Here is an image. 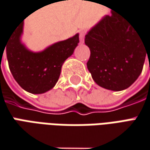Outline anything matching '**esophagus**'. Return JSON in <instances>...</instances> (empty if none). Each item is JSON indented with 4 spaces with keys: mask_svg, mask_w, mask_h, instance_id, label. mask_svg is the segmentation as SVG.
Here are the masks:
<instances>
[{
    "mask_svg": "<svg viewBox=\"0 0 150 150\" xmlns=\"http://www.w3.org/2000/svg\"><path fill=\"white\" fill-rule=\"evenodd\" d=\"M84 39H85V33L83 31H81V33H80V42L83 43Z\"/></svg>",
    "mask_w": 150,
    "mask_h": 150,
    "instance_id": "esophagus-1",
    "label": "esophagus"
}]
</instances>
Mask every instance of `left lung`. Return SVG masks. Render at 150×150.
Wrapping results in <instances>:
<instances>
[{"label": "left lung", "mask_w": 150, "mask_h": 150, "mask_svg": "<svg viewBox=\"0 0 150 150\" xmlns=\"http://www.w3.org/2000/svg\"><path fill=\"white\" fill-rule=\"evenodd\" d=\"M85 43L91 51L87 68L92 79L114 91L134 84L150 52L130 22L114 11L88 31Z\"/></svg>", "instance_id": "1"}]
</instances>
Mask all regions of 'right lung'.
<instances>
[{
  "label": "right lung",
  "instance_id": "1",
  "mask_svg": "<svg viewBox=\"0 0 150 150\" xmlns=\"http://www.w3.org/2000/svg\"><path fill=\"white\" fill-rule=\"evenodd\" d=\"M24 22L11 34L5 46L11 72L18 85L32 94H42L56 85L64 62L77 47L79 33L33 52L22 42Z\"/></svg>",
  "mask_w": 150,
  "mask_h": 150
}]
</instances>
